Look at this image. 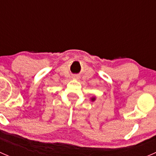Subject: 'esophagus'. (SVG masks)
I'll use <instances>...</instances> for the list:
<instances>
[{
    "mask_svg": "<svg viewBox=\"0 0 156 156\" xmlns=\"http://www.w3.org/2000/svg\"><path fill=\"white\" fill-rule=\"evenodd\" d=\"M72 78H73L74 79H78V78H79V77H78V75H74V76L72 77Z\"/></svg>",
    "mask_w": 156,
    "mask_h": 156,
    "instance_id": "34e87169",
    "label": "esophagus"
}]
</instances>
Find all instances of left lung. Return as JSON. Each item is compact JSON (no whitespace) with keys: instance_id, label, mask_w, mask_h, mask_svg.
<instances>
[{"instance_id":"left-lung-1","label":"left lung","mask_w":156,"mask_h":156,"mask_svg":"<svg viewBox=\"0 0 156 156\" xmlns=\"http://www.w3.org/2000/svg\"><path fill=\"white\" fill-rule=\"evenodd\" d=\"M90 100H91V101H92V102L95 101V100H96V97H91V98H90Z\"/></svg>"}]
</instances>
